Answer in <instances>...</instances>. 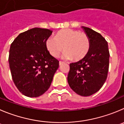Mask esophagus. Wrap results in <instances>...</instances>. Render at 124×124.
Instances as JSON below:
<instances>
[{"label": "esophagus", "instance_id": "esophagus-1", "mask_svg": "<svg viewBox=\"0 0 124 124\" xmlns=\"http://www.w3.org/2000/svg\"><path fill=\"white\" fill-rule=\"evenodd\" d=\"M63 63H64V62H62V61H59V65H62Z\"/></svg>", "mask_w": 124, "mask_h": 124}]
</instances>
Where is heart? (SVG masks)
Listing matches in <instances>:
<instances>
[{
    "mask_svg": "<svg viewBox=\"0 0 124 124\" xmlns=\"http://www.w3.org/2000/svg\"><path fill=\"white\" fill-rule=\"evenodd\" d=\"M90 40L85 33L78 31L65 29L61 30L54 37L48 38L46 47L49 54L57 57L63 49V57L78 61L83 59L90 49Z\"/></svg>",
    "mask_w": 124,
    "mask_h": 124,
    "instance_id": "1",
    "label": "heart"
}]
</instances>
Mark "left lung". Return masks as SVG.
Segmentation results:
<instances>
[{
    "label": "left lung",
    "mask_w": 124,
    "mask_h": 124,
    "mask_svg": "<svg viewBox=\"0 0 124 124\" xmlns=\"http://www.w3.org/2000/svg\"><path fill=\"white\" fill-rule=\"evenodd\" d=\"M81 28L90 40V49L83 59L70 64L67 80L71 89L87 97L101 89L108 76L109 53L107 41L101 34L89 27Z\"/></svg>",
    "instance_id": "obj_1"
}]
</instances>
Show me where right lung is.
<instances>
[{
	"label": "right lung",
	"instance_id": "right-lung-1",
	"mask_svg": "<svg viewBox=\"0 0 124 124\" xmlns=\"http://www.w3.org/2000/svg\"><path fill=\"white\" fill-rule=\"evenodd\" d=\"M53 31L35 27L20 33L10 46L8 62L13 80L24 95L38 97L49 88L59 61L46 47Z\"/></svg>",
	"mask_w": 124,
	"mask_h": 124
}]
</instances>
